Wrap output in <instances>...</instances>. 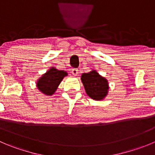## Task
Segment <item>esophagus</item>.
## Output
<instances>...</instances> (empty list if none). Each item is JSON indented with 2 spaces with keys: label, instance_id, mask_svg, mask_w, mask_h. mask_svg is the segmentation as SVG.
Here are the masks:
<instances>
[{
  "label": "esophagus",
  "instance_id": "34e87169",
  "mask_svg": "<svg viewBox=\"0 0 155 155\" xmlns=\"http://www.w3.org/2000/svg\"><path fill=\"white\" fill-rule=\"evenodd\" d=\"M71 74L74 75V76H77V75L78 74V69H76V68L72 69Z\"/></svg>",
  "mask_w": 155,
  "mask_h": 155
}]
</instances>
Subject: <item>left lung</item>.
<instances>
[{"label": "left lung", "instance_id": "1", "mask_svg": "<svg viewBox=\"0 0 155 155\" xmlns=\"http://www.w3.org/2000/svg\"><path fill=\"white\" fill-rule=\"evenodd\" d=\"M81 80L87 94L94 101H103L108 94V81L96 70L82 74Z\"/></svg>", "mask_w": 155, "mask_h": 155}]
</instances>
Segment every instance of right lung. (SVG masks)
<instances>
[{
    "instance_id": "add662e5",
    "label": "right lung",
    "mask_w": 155,
    "mask_h": 155,
    "mask_svg": "<svg viewBox=\"0 0 155 155\" xmlns=\"http://www.w3.org/2000/svg\"><path fill=\"white\" fill-rule=\"evenodd\" d=\"M66 76H68L67 71L51 67L38 79L36 83V87L44 95L51 96L55 93L61 81Z\"/></svg>"
}]
</instances>
